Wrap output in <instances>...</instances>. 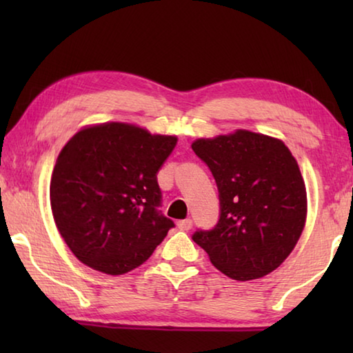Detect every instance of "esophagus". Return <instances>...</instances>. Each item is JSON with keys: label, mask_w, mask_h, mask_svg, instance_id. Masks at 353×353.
<instances>
[{"label": "esophagus", "mask_w": 353, "mask_h": 353, "mask_svg": "<svg viewBox=\"0 0 353 353\" xmlns=\"http://www.w3.org/2000/svg\"><path fill=\"white\" fill-rule=\"evenodd\" d=\"M177 227L181 230H185V232H188L191 227H193V221H191L190 218H187V219H182V221H179L177 223Z\"/></svg>", "instance_id": "1"}]
</instances>
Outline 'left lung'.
<instances>
[{"instance_id": "obj_1", "label": "left lung", "mask_w": 353, "mask_h": 353, "mask_svg": "<svg viewBox=\"0 0 353 353\" xmlns=\"http://www.w3.org/2000/svg\"><path fill=\"white\" fill-rule=\"evenodd\" d=\"M191 148L208 165L219 191L213 230L193 235L227 277L261 279L288 259L307 221V190L297 160L282 140L236 129Z\"/></svg>"}]
</instances>
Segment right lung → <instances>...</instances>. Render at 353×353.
<instances>
[{
    "instance_id": "1",
    "label": "right lung",
    "mask_w": 353,
    "mask_h": 353,
    "mask_svg": "<svg viewBox=\"0 0 353 353\" xmlns=\"http://www.w3.org/2000/svg\"><path fill=\"white\" fill-rule=\"evenodd\" d=\"M177 143L130 123L82 128L67 141L51 174L59 234L94 271L121 276L143 265L174 223L157 212V171Z\"/></svg>"
}]
</instances>
